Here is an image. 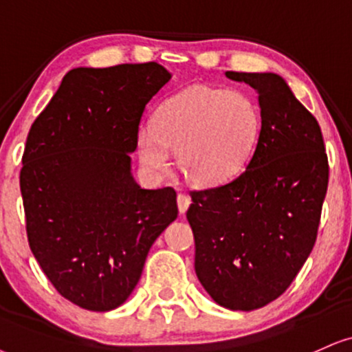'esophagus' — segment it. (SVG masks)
Segmentation results:
<instances>
[{
	"label": "esophagus",
	"mask_w": 352,
	"mask_h": 352,
	"mask_svg": "<svg viewBox=\"0 0 352 352\" xmlns=\"http://www.w3.org/2000/svg\"><path fill=\"white\" fill-rule=\"evenodd\" d=\"M190 206V199L186 194H177V210H179L181 215L186 214L188 207Z\"/></svg>",
	"instance_id": "1"
}]
</instances>
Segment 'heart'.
Returning <instances> with one entry per match:
<instances>
[{"instance_id":"1","label":"heart","mask_w":352,"mask_h":352,"mask_svg":"<svg viewBox=\"0 0 352 352\" xmlns=\"http://www.w3.org/2000/svg\"><path fill=\"white\" fill-rule=\"evenodd\" d=\"M261 132V112L240 91L194 86L169 98L153 125H142L137 143L151 175L166 176L169 150L190 183L214 186L245 166Z\"/></svg>"}]
</instances>
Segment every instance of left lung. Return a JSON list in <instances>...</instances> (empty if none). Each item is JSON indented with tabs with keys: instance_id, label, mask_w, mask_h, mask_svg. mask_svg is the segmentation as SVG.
Here are the masks:
<instances>
[{
	"instance_id": "8db88e82",
	"label": "left lung",
	"mask_w": 352,
	"mask_h": 352,
	"mask_svg": "<svg viewBox=\"0 0 352 352\" xmlns=\"http://www.w3.org/2000/svg\"><path fill=\"white\" fill-rule=\"evenodd\" d=\"M258 93L261 132L246 169L192 190L188 222L197 279L230 310L261 309L287 290L314 250L328 188L322 129L276 73L227 72Z\"/></svg>"
}]
</instances>
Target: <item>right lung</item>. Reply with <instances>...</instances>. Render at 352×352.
<instances>
[{
	"mask_svg": "<svg viewBox=\"0 0 352 352\" xmlns=\"http://www.w3.org/2000/svg\"><path fill=\"white\" fill-rule=\"evenodd\" d=\"M169 80L155 62L73 68L29 130L19 183L30 251L81 309L122 305L177 217L175 189H142L130 158L145 106Z\"/></svg>",
	"mask_w": 352,
	"mask_h": 352,
	"instance_id": "right-lung-1",
	"label": "right lung"
}]
</instances>
